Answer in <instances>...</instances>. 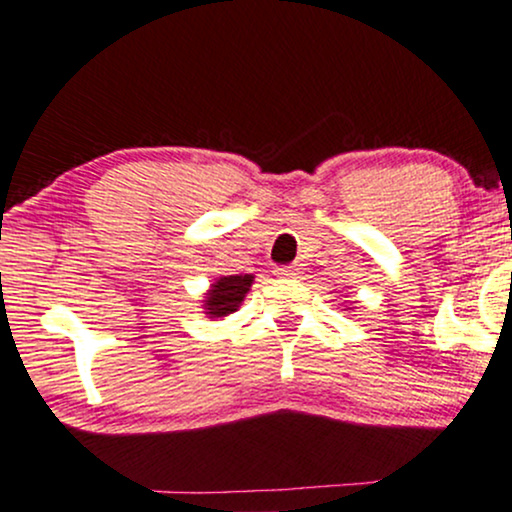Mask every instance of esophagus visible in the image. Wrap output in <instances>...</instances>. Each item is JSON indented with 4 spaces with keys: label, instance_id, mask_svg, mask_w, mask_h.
I'll list each match as a JSON object with an SVG mask.
<instances>
[{
    "label": "esophagus",
    "instance_id": "esophagus-1",
    "mask_svg": "<svg viewBox=\"0 0 512 512\" xmlns=\"http://www.w3.org/2000/svg\"><path fill=\"white\" fill-rule=\"evenodd\" d=\"M277 274H279V277H284V279H296V277H299V274H301V269H299V265L279 267Z\"/></svg>",
    "mask_w": 512,
    "mask_h": 512
}]
</instances>
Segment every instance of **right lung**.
I'll use <instances>...</instances> for the list:
<instances>
[{"label": "right lung", "mask_w": 512, "mask_h": 512, "mask_svg": "<svg viewBox=\"0 0 512 512\" xmlns=\"http://www.w3.org/2000/svg\"><path fill=\"white\" fill-rule=\"evenodd\" d=\"M252 279H255L252 274H230V277H221L218 282H213L204 301L206 316L223 318L228 313L238 311L245 294L250 291Z\"/></svg>", "instance_id": "obj_1"}]
</instances>
